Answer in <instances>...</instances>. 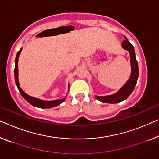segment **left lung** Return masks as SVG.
<instances>
[{"mask_svg": "<svg viewBox=\"0 0 159 159\" xmlns=\"http://www.w3.org/2000/svg\"><path fill=\"white\" fill-rule=\"evenodd\" d=\"M124 38H125V40L122 42L121 47L124 50H127L129 52V55H130V63L131 67V75L127 82L116 93L111 95H107V96H95V98L100 102H104V103L116 104L127 99L128 97L133 92L134 87L136 84V82H137L139 77V67L137 61L136 59L135 50H134L133 45L128 40L126 36H124Z\"/></svg>", "mask_w": 159, "mask_h": 159, "instance_id": "left-lung-1", "label": "left lung"}]
</instances>
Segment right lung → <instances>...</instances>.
<instances>
[{
	"mask_svg": "<svg viewBox=\"0 0 159 159\" xmlns=\"http://www.w3.org/2000/svg\"><path fill=\"white\" fill-rule=\"evenodd\" d=\"M22 50H23V48H20V50L18 51V53H17L16 60H15V70H14L15 81H16L17 87H18V89L19 90V92H20V93L21 94L22 97H23V98L31 105H33V106L35 107H38V108H41V109H50V108H52V107L58 106V105L62 104V102L65 100L67 94H66V96L63 99H55V100H52V101H45V100H42L38 98H36V97H31L28 94H26L25 92L22 89V88L20 86V84H19V80H18V58H19V56L20 55ZM68 87H70V84H68ZM68 92H69V90H68Z\"/></svg>",
	"mask_w": 159,
	"mask_h": 159,
	"instance_id": "add662e5",
	"label": "right lung"
}]
</instances>
